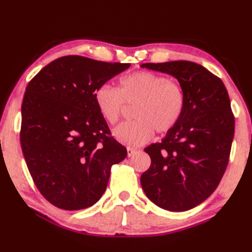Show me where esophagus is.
Listing matches in <instances>:
<instances>
[{
    "mask_svg": "<svg viewBox=\"0 0 252 252\" xmlns=\"http://www.w3.org/2000/svg\"><path fill=\"white\" fill-rule=\"evenodd\" d=\"M126 151H127V156H129V157L134 156V155L137 153V149L132 148V147H127Z\"/></svg>",
    "mask_w": 252,
    "mask_h": 252,
    "instance_id": "esophagus-1",
    "label": "esophagus"
}]
</instances>
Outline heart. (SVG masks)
<instances>
[{"label": "heart", "instance_id": "heart-1", "mask_svg": "<svg viewBox=\"0 0 252 252\" xmlns=\"http://www.w3.org/2000/svg\"><path fill=\"white\" fill-rule=\"evenodd\" d=\"M94 100L109 125L120 121L126 105H135V120L122 123L114 135L125 145L138 147L151 141L154 131L164 134L174 129L184 114L186 95L174 80L152 71H137L122 77L117 89L100 85L95 91Z\"/></svg>", "mask_w": 252, "mask_h": 252}]
</instances>
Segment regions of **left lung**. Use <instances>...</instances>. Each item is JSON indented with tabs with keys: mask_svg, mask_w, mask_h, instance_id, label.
Listing matches in <instances>:
<instances>
[{
	"mask_svg": "<svg viewBox=\"0 0 252 252\" xmlns=\"http://www.w3.org/2000/svg\"><path fill=\"white\" fill-rule=\"evenodd\" d=\"M141 67L175 77L186 95L180 122L161 143L145 148L152 163L141 176L142 187L164 210H189L217 189L227 168L235 130L227 90L220 78L192 62Z\"/></svg>",
	"mask_w": 252,
	"mask_h": 252,
	"instance_id": "8db88e82",
	"label": "left lung"
}]
</instances>
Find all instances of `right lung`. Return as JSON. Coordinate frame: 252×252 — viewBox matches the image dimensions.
Segmentation results:
<instances>
[{
  "label": "right lung",
  "mask_w": 252,
  "mask_h": 252,
  "mask_svg": "<svg viewBox=\"0 0 252 252\" xmlns=\"http://www.w3.org/2000/svg\"><path fill=\"white\" fill-rule=\"evenodd\" d=\"M129 67L69 55L50 63L27 85L21 149L36 189L53 206L69 211L93 206L106 190L112 164L126 157L94 93Z\"/></svg>",
  "instance_id": "obj_1"
}]
</instances>
